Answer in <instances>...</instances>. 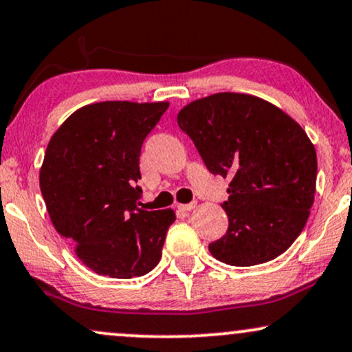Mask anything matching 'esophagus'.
I'll list each match as a JSON object with an SVG mask.
<instances>
[{"label": "esophagus", "mask_w": 352, "mask_h": 352, "mask_svg": "<svg viewBox=\"0 0 352 352\" xmlns=\"http://www.w3.org/2000/svg\"><path fill=\"white\" fill-rule=\"evenodd\" d=\"M197 207L195 201H192V204H180L179 208L182 210V212H190V210H193Z\"/></svg>", "instance_id": "esophagus-1"}]
</instances>
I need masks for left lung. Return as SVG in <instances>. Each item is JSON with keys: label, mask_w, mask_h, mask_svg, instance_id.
<instances>
[{"label": "left lung", "mask_w": 352, "mask_h": 352, "mask_svg": "<svg viewBox=\"0 0 352 352\" xmlns=\"http://www.w3.org/2000/svg\"><path fill=\"white\" fill-rule=\"evenodd\" d=\"M205 167L230 179L228 230L208 245L221 263L253 266L285 253L308 221L318 160L301 125L266 100L218 92L177 116Z\"/></svg>", "instance_id": "8db88e82"}]
</instances>
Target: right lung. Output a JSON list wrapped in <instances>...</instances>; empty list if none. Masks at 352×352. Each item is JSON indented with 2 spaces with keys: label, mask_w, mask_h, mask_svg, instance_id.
Listing matches in <instances>:
<instances>
[{
  "label": "right lung",
  "mask_w": 352,
  "mask_h": 352,
  "mask_svg": "<svg viewBox=\"0 0 352 352\" xmlns=\"http://www.w3.org/2000/svg\"><path fill=\"white\" fill-rule=\"evenodd\" d=\"M168 102L106 100L67 117L47 144L39 172L52 225L102 276H144L162 256L173 210L139 208V157Z\"/></svg>",
  "instance_id": "1"
}]
</instances>
